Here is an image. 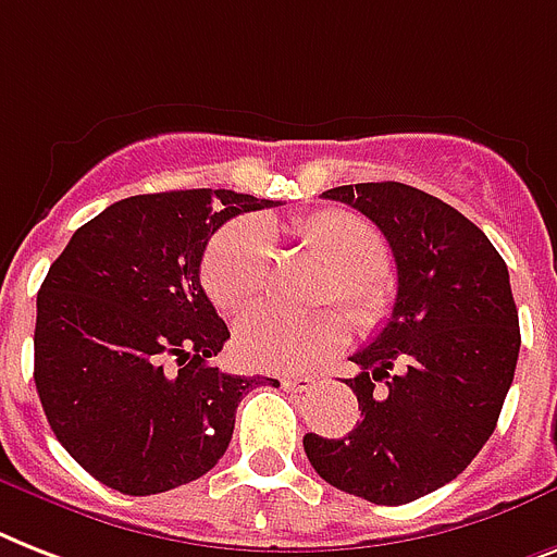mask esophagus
Returning a JSON list of instances; mask_svg holds the SVG:
<instances>
[{
  "label": "esophagus",
  "mask_w": 557,
  "mask_h": 557,
  "mask_svg": "<svg viewBox=\"0 0 557 557\" xmlns=\"http://www.w3.org/2000/svg\"><path fill=\"white\" fill-rule=\"evenodd\" d=\"M311 386H314V377H309V374H294V377H283V388H288V392H309Z\"/></svg>",
  "instance_id": "1"
}]
</instances>
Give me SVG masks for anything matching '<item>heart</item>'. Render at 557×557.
<instances>
[{
	"label": "heart",
	"mask_w": 557,
	"mask_h": 557,
	"mask_svg": "<svg viewBox=\"0 0 557 557\" xmlns=\"http://www.w3.org/2000/svg\"><path fill=\"white\" fill-rule=\"evenodd\" d=\"M294 237L334 269L332 294L357 323H372L388 302L386 239L366 216L355 211H320L292 225ZM271 232L265 223L246 216L225 225L208 243L202 257V286L225 318H239L263 300L271 271ZM349 337V325L337 311L292 318L277 311H257L237 325V355L265 372H302L323 363Z\"/></svg>",
	"instance_id": "obj_1"
}]
</instances>
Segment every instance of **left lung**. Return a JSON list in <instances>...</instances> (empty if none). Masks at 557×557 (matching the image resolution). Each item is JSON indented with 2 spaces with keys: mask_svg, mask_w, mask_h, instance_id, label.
Returning a JSON list of instances; mask_svg holds the SVG:
<instances>
[{
  "mask_svg": "<svg viewBox=\"0 0 557 557\" xmlns=\"http://www.w3.org/2000/svg\"><path fill=\"white\" fill-rule=\"evenodd\" d=\"M366 214L395 255V309L351 355L346 381L360 423L346 437H302L325 483L383 506L455 481L495 432L521 351L504 257L490 237L432 194L404 183L323 191Z\"/></svg>",
  "mask_w": 557,
  "mask_h": 557,
  "instance_id": "8db88e82",
  "label": "left lung"
}]
</instances>
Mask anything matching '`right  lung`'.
<instances>
[{
  "label": "right lung",
  "instance_id": "obj_1",
  "mask_svg": "<svg viewBox=\"0 0 557 557\" xmlns=\"http://www.w3.org/2000/svg\"><path fill=\"white\" fill-rule=\"evenodd\" d=\"M271 206L225 188L139 194L76 228L48 269L36 392L57 441L99 483L157 495L225 455L239 400L263 377L208 360L232 334L202 292L200 263L220 225Z\"/></svg>",
  "mask_w": 557,
  "mask_h": 557
}]
</instances>
